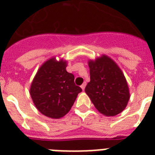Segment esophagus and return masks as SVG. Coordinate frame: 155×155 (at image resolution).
<instances>
[{"label":"esophagus","instance_id":"34e87169","mask_svg":"<svg viewBox=\"0 0 155 155\" xmlns=\"http://www.w3.org/2000/svg\"><path fill=\"white\" fill-rule=\"evenodd\" d=\"M85 85H86V82H84L82 84H81V89H82L83 91L84 90V88H85Z\"/></svg>","mask_w":155,"mask_h":155}]
</instances>
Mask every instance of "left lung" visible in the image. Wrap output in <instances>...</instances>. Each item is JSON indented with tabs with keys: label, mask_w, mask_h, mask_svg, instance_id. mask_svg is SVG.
I'll use <instances>...</instances> for the list:
<instances>
[{
	"label": "left lung",
	"mask_w": 155,
	"mask_h": 155,
	"mask_svg": "<svg viewBox=\"0 0 155 155\" xmlns=\"http://www.w3.org/2000/svg\"><path fill=\"white\" fill-rule=\"evenodd\" d=\"M90 81L85 93L95 107L105 116H115L126 107L130 98L125 77L111 58L102 55L88 62Z\"/></svg>",
	"instance_id": "obj_1"
}]
</instances>
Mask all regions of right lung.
Wrapping results in <instances>:
<instances>
[{
	"instance_id": "right-lung-1",
	"label": "right lung",
	"mask_w": 155,
	"mask_h": 155,
	"mask_svg": "<svg viewBox=\"0 0 155 155\" xmlns=\"http://www.w3.org/2000/svg\"><path fill=\"white\" fill-rule=\"evenodd\" d=\"M67 60L51 57L38 69L30 84V94L43 115L59 119L70 111L81 88L74 84V76L66 70Z\"/></svg>"
}]
</instances>
